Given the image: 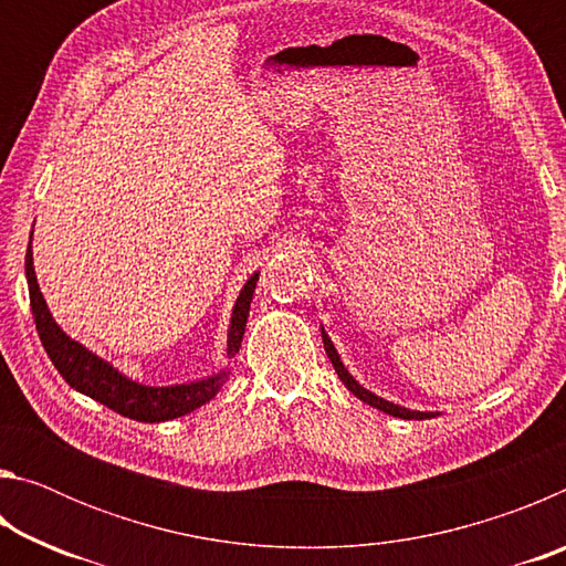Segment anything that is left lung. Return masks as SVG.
Listing matches in <instances>:
<instances>
[{"instance_id": "left-lung-1", "label": "left lung", "mask_w": 566, "mask_h": 566, "mask_svg": "<svg viewBox=\"0 0 566 566\" xmlns=\"http://www.w3.org/2000/svg\"><path fill=\"white\" fill-rule=\"evenodd\" d=\"M322 342H324V349H327V357H329V361H332L334 371H337L339 379H342V385L347 387L357 399L367 401L369 407H375V409H379V411H387V415L399 417V419H429V417H437L434 411H415V409H405V407H399V405H391V401L377 397L375 391L364 389V387L359 385V381L349 375L347 367H344L342 359H339V354H337V349H334V344H332V339H329V334L324 332V329H322Z\"/></svg>"}]
</instances>
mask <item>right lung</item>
Here are the masks:
<instances>
[{
	"mask_svg": "<svg viewBox=\"0 0 566 566\" xmlns=\"http://www.w3.org/2000/svg\"><path fill=\"white\" fill-rule=\"evenodd\" d=\"M27 284H30V304L36 324V334H40L42 347L46 357L52 359L56 371L64 377L70 387H74L82 395L97 399L99 405L109 407L122 417L137 419V421H167L185 417L197 407L207 405L219 389H222L224 379L229 371H217V375L191 381V385H175V387H147L139 385V381L129 379L122 375L119 369H114L109 361H104L97 354L82 347L80 342L66 337L60 324L46 310V302L40 292V284H36L34 274V260H32V237H30V249H27ZM256 280H260V272L249 276L244 290L239 292L234 310H232V322H229V334H227V357H234L242 347L247 317H249V304H252V296L256 290Z\"/></svg>",
	"mask_w": 566,
	"mask_h": 566,
	"instance_id": "add662e5",
	"label": "right lung"
}]
</instances>
